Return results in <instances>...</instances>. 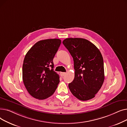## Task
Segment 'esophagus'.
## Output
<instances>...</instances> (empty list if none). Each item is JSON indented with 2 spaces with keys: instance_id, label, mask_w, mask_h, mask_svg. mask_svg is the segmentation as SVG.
Here are the masks:
<instances>
[{
  "instance_id": "1",
  "label": "esophagus",
  "mask_w": 127,
  "mask_h": 127,
  "mask_svg": "<svg viewBox=\"0 0 127 127\" xmlns=\"http://www.w3.org/2000/svg\"><path fill=\"white\" fill-rule=\"evenodd\" d=\"M66 73L65 72H60V75H61V77H63L65 75Z\"/></svg>"
}]
</instances>
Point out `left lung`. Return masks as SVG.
<instances>
[{
  "label": "left lung",
  "mask_w": 127,
  "mask_h": 127,
  "mask_svg": "<svg viewBox=\"0 0 127 127\" xmlns=\"http://www.w3.org/2000/svg\"><path fill=\"white\" fill-rule=\"evenodd\" d=\"M63 44L72 56L75 78L68 87L78 99L86 101L95 96L104 80L101 53L97 47L82 38H67Z\"/></svg>",
  "instance_id": "obj_1"
}]
</instances>
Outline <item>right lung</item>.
Segmentation results:
<instances>
[{"label": "right lung", "mask_w": 127, "mask_h": 127, "mask_svg": "<svg viewBox=\"0 0 127 127\" xmlns=\"http://www.w3.org/2000/svg\"><path fill=\"white\" fill-rule=\"evenodd\" d=\"M61 43V39L58 38L42 40L26 53L23 65V80L33 97L45 99L57 89L60 78L53 70V59Z\"/></svg>", "instance_id": "1"}]
</instances>
